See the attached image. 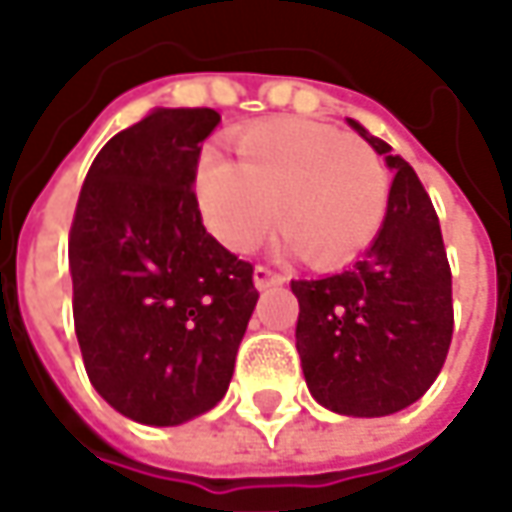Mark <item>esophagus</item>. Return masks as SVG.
<instances>
[{
  "instance_id": "1",
  "label": "esophagus",
  "mask_w": 512,
  "mask_h": 512,
  "mask_svg": "<svg viewBox=\"0 0 512 512\" xmlns=\"http://www.w3.org/2000/svg\"><path fill=\"white\" fill-rule=\"evenodd\" d=\"M282 282H285V276H282V273H276L273 267L256 265V270H253V285L259 287V290H265V287L270 285H282Z\"/></svg>"
}]
</instances>
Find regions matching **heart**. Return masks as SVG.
Wrapping results in <instances>:
<instances>
[{"instance_id": "heart-1", "label": "heart", "mask_w": 512, "mask_h": 512, "mask_svg": "<svg viewBox=\"0 0 512 512\" xmlns=\"http://www.w3.org/2000/svg\"><path fill=\"white\" fill-rule=\"evenodd\" d=\"M193 193L207 230L233 253L259 247L279 219L285 242L307 262L339 265L379 233L390 179L362 136L310 119H273L236 136V165L207 153Z\"/></svg>"}]
</instances>
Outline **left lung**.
<instances>
[{
    "instance_id": "1",
    "label": "left lung",
    "mask_w": 512,
    "mask_h": 512,
    "mask_svg": "<svg viewBox=\"0 0 512 512\" xmlns=\"http://www.w3.org/2000/svg\"><path fill=\"white\" fill-rule=\"evenodd\" d=\"M396 170L382 230L350 270L296 279V350L313 399L342 416H390L436 382L453 339L442 227L416 170L347 119Z\"/></svg>"
}]
</instances>
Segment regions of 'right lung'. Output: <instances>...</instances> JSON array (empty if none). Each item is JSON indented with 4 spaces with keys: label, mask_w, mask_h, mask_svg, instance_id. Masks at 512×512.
Returning a JSON list of instances; mask_svg holds the SVG:
<instances>
[{
    "label": "right lung",
    "mask_w": 512,
    "mask_h": 512,
    "mask_svg": "<svg viewBox=\"0 0 512 512\" xmlns=\"http://www.w3.org/2000/svg\"><path fill=\"white\" fill-rule=\"evenodd\" d=\"M210 108H156L93 159L70 225L73 325L90 384L133 422L222 402L259 299L253 265L202 225L193 179Z\"/></svg>",
    "instance_id": "add662e5"
}]
</instances>
